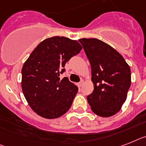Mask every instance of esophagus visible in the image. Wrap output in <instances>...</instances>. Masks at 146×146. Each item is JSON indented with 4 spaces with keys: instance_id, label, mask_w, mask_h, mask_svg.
<instances>
[{
    "instance_id": "34e87169",
    "label": "esophagus",
    "mask_w": 146,
    "mask_h": 146,
    "mask_svg": "<svg viewBox=\"0 0 146 146\" xmlns=\"http://www.w3.org/2000/svg\"><path fill=\"white\" fill-rule=\"evenodd\" d=\"M83 84H84V80H80V81L79 82V83H78V87H81L82 85H83Z\"/></svg>"
}]
</instances>
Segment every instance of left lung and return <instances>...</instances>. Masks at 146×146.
<instances>
[{
	"mask_svg": "<svg viewBox=\"0 0 146 146\" xmlns=\"http://www.w3.org/2000/svg\"><path fill=\"white\" fill-rule=\"evenodd\" d=\"M90 61L94 90L87 96L92 111L109 117L120 110L131 86V68L125 59L109 44L97 38H81Z\"/></svg>",
	"mask_w": 146,
	"mask_h": 146,
	"instance_id": "obj_1",
	"label": "left lung"
}]
</instances>
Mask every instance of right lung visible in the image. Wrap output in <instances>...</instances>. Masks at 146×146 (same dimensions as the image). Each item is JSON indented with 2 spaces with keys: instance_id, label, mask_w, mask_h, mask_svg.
<instances>
[{
  "instance_id": "right-lung-1",
  "label": "right lung",
  "mask_w": 146,
  "mask_h": 146,
  "mask_svg": "<svg viewBox=\"0 0 146 146\" xmlns=\"http://www.w3.org/2000/svg\"><path fill=\"white\" fill-rule=\"evenodd\" d=\"M76 40L54 36L42 41L33 50L21 70V87L25 98L42 117L56 119L68 111L78 88L64 73L66 62L80 53Z\"/></svg>"
}]
</instances>
